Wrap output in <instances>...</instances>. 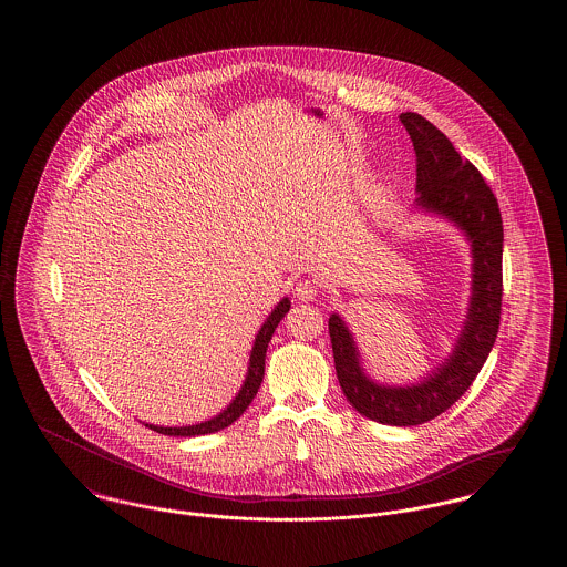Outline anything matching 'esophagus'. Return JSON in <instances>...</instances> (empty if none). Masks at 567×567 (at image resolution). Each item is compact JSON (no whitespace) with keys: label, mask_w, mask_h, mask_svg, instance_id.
Listing matches in <instances>:
<instances>
[{"label":"esophagus","mask_w":567,"mask_h":567,"mask_svg":"<svg viewBox=\"0 0 567 567\" xmlns=\"http://www.w3.org/2000/svg\"><path fill=\"white\" fill-rule=\"evenodd\" d=\"M293 293H296L299 301L308 303V301H315V299H317V296H319V289H317V285H315L312 280H299Z\"/></svg>","instance_id":"34e87169"}]
</instances>
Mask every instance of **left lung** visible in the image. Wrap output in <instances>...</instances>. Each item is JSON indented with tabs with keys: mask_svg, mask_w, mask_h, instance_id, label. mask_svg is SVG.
Wrapping results in <instances>:
<instances>
[{
	"mask_svg": "<svg viewBox=\"0 0 567 567\" xmlns=\"http://www.w3.org/2000/svg\"><path fill=\"white\" fill-rule=\"evenodd\" d=\"M400 121L416 151L414 213L453 223L470 244L467 312L451 354L430 374L408 384H384L365 372L354 336L338 312L329 317V338L336 374L352 408L382 425L412 427L455 404L495 344L504 291V227L493 190L472 163L461 159L453 142L416 112H402Z\"/></svg>",
	"mask_w": 567,
	"mask_h": 567,
	"instance_id": "1",
	"label": "left lung"
}]
</instances>
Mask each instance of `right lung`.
Wrapping results in <instances>:
<instances>
[{
    "mask_svg": "<svg viewBox=\"0 0 567 567\" xmlns=\"http://www.w3.org/2000/svg\"><path fill=\"white\" fill-rule=\"evenodd\" d=\"M291 308V299L289 297H282L274 310L270 312V317L264 321L261 329L257 331L255 336V342H252V351H250V359H248V370H246V377H244L243 386L240 391L236 393V398L225 405L218 414H215L213 419L208 421H202V423H193V425H183V427H163V425H151V423H144L148 430L153 432L163 433V435H174V437H195V435H206V433L220 432L225 427H229L231 423H236L246 408L250 405V402L255 400L259 386H261V380H264V372H266V352H268V344H270L271 336L276 331L278 323L285 319V315L289 312Z\"/></svg>",
    "mask_w": 567,
    "mask_h": 567,
    "instance_id": "right-lung-1",
    "label": "right lung"
}]
</instances>
